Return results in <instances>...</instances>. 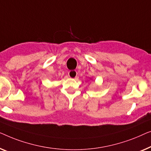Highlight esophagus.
I'll list each match as a JSON object with an SVG mask.
<instances>
[{
  "instance_id": "obj_1",
  "label": "esophagus",
  "mask_w": 151,
  "mask_h": 151,
  "mask_svg": "<svg viewBox=\"0 0 151 151\" xmlns=\"http://www.w3.org/2000/svg\"><path fill=\"white\" fill-rule=\"evenodd\" d=\"M68 76L71 78H75L77 76V73H76V70H70L68 73Z\"/></svg>"
}]
</instances>
